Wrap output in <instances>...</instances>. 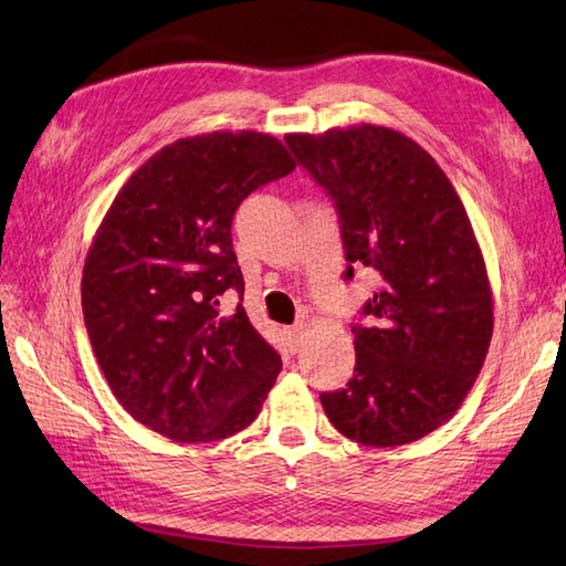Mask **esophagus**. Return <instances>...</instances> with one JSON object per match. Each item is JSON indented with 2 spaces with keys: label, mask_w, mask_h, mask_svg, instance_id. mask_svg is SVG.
I'll list each match as a JSON object with an SVG mask.
<instances>
[{
  "label": "esophagus",
  "mask_w": 566,
  "mask_h": 566,
  "mask_svg": "<svg viewBox=\"0 0 566 566\" xmlns=\"http://www.w3.org/2000/svg\"><path fill=\"white\" fill-rule=\"evenodd\" d=\"M304 323H296L292 327H286V345L292 352H296L301 345H304Z\"/></svg>",
  "instance_id": "34e87169"
}]
</instances>
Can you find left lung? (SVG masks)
I'll return each mask as SVG.
<instances>
[{
  "label": "left lung",
  "mask_w": 566,
  "mask_h": 566,
  "mask_svg": "<svg viewBox=\"0 0 566 566\" xmlns=\"http://www.w3.org/2000/svg\"><path fill=\"white\" fill-rule=\"evenodd\" d=\"M296 164L335 202L347 272L378 289L354 323L357 364L323 410L347 439L388 449L427 437L465 400L492 339V289L461 197L396 129L286 135Z\"/></svg>",
  "instance_id": "1"
}]
</instances>
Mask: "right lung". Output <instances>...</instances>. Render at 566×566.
Masks as SVG:
<instances>
[{"mask_svg": "<svg viewBox=\"0 0 566 566\" xmlns=\"http://www.w3.org/2000/svg\"><path fill=\"white\" fill-rule=\"evenodd\" d=\"M296 168L280 139L212 133L168 144L117 192L84 262L82 308L113 396L180 443L233 437L258 417L282 357L239 304L231 221Z\"/></svg>", "mask_w": 566, "mask_h": 566, "instance_id": "right-lung-1", "label": "right lung"}]
</instances>
